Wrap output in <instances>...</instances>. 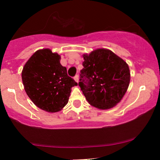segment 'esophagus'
<instances>
[{
	"label": "esophagus",
	"mask_w": 160,
	"mask_h": 160,
	"mask_svg": "<svg viewBox=\"0 0 160 160\" xmlns=\"http://www.w3.org/2000/svg\"><path fill=\"white\" fill-rule=\"evenodd\" d=\"M73 78H74V80H75L76 82H78V75H76V76H74Z\"/></svg>",
	"instance_id": "esophagus-1"
}]
</instances>
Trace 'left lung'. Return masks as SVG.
I'll use <instances>...</instances> for the list:
<instances>
[{"label": "left lung", "mask_w": 160, "mask_h": 160, "mask_svg": "<svg viewBox=\"0 0 160 160\" xmlns=\"http://www.w3.org/2000/svg\"><path fill=\"white\" fill-rule=\"evenodd\" d=\"M78 85L91 106L107 110L121 101L130 82L129 66L112 51L100 48L83 54Z\"/></svg>", "instance_id": "8db88e82"}]
</instances>
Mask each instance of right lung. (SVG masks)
Wrapping results in <instances>:
<instances>
[{"label":"right lung","instance_id":"1","mask_svg":"<svg viewBox=\"0 0 160 160\" xmlns=\"http://www.w3.org/2000/svg\"><path fill=\"white\" fill-rule=\"evenodd\" d=\"M61 57L50 49L37 50L24 65L22 80L32 102L42 110L58 112L68 102L71 88L78 84L60 64Z\"/></svg>","mask_w":160,"mask_h":160}]
</instances>
